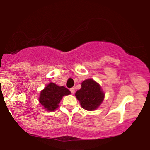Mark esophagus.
Masks as SVG:
<instances>
[{"label":"esophagus","mask_w":150,"mask_h":150,"mask_svg":"<svg viewBox=\"0 0 150 150\" xmlns=\"http://www.w3.org/2000/svg\"><path fill=\"white\" fill-rule=\"evenodd\" d=\"M69 91H70V92L72 94H74V93H75V89L74 88H71L69 89Z\"/></svg>","instance_id":"obj_1"}]
</instances>
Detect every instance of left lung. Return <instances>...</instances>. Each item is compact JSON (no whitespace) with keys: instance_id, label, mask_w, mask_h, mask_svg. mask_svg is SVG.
Returning <instances> with one entry per match:
<instances>
[{"instance_id":"1","label":"left lung","mask_w":150,"mask_h":150,"mask_svg":"<svg viewBox=\"0 0 150 150\" xmlns=\"http://www.w3.org/2000/svg\"><path fill=\"white\" fill-rule=\"evenodd\" d=\"M75 96L83 108L92 111L103 102L104 93L97 83L92 79H87L81 83V88L77 91Z\"/></svg>"}]
</instances>
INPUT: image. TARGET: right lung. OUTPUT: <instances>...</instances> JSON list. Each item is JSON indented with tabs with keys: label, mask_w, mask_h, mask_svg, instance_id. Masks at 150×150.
<instances>
[{
	"label": "right lung",
	"mask_w": 150,
	"mask_h": 150,
	"mask_svg": "<svg viewBox=\"0 0 150 150\" xmlns=\"http://www.w3.org/2000/svg\"><path fill=\"white\" fill-rule=\"evenodd\" d=\"M69 93L70 91L64 86H58L51 83L41 91L39 102L48 111H54L59 107L62 96Z\"/></svg>",
	"instance_id": "add662e5"
}]
</instances>
